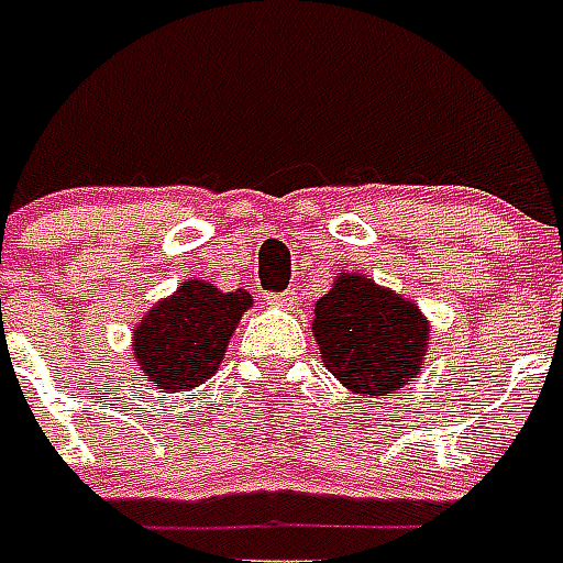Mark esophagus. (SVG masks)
Returning <instances> with one entry per match:
<instances>
[{"instance_id": "obj_1", "label": "esophagus", "mask_w": 563, "mask_h": 563, "mask_svg": "<svg viewBox=\"0 0 563 563\" xmlns=\"http://www.w3.org/2000/svg\"><path fill=\"white\" fill-rule=\"evenodd\" d=\"M265 303L268 307H280V310H291L295 307V291H277V295H265Z\"/></svg>"}]
</instances>
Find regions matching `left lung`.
Listing matches in <instances>:
<instances>
[{"label": "left lung", "mask_w": 563, "mask_h": 563, "mask_svg": "<svg viewBox=\"0 0 563 563\" xmlns=\"http://www.w3.org/2000/svg\"><path fill=\"white\" fill-rule=\"evenodd\" d=\"M312 336L321 363L354 396H386L413 380L431 349V324L413 300L342 272L316 300Z\"/></svg>", "instance_id": "8db88e82"}]
</instances>
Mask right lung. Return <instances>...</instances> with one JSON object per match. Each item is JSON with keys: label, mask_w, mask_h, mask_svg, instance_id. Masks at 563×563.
I'll list each match as a JSON object with an SVG mask.
<instances>
[{"label": "right lung", "mask_w": 563, "mask_h": 563, "mask_svg": "<svg viewBox=\"0 0 563 563\" xmlns=\"http://www.w3.org/2000/svg\"><path fill=\"white\" fill-rule=\"evenodd\" d=\"M253 307L247 289L224 291L206 280L179 283L132 330V354L156 389L188 393L218 372L230 336Z\"/></svg>", "instance_id": "right-lung-1"}]
</instances>
